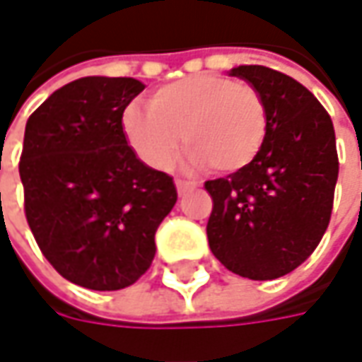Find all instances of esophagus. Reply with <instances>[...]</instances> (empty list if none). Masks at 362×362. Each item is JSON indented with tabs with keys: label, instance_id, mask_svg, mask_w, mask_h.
Segmentation results:
<instances>
[{
	"label": "esophagus",
	"instance_id": "obj_1",
	"mask_svg": "<svg viewBox=\"0 0 362 362\" xmlns=\"http://www.w3.org/2000/svg\"><path fill=\"white\" fill-rule=\"evenodd\" d=\"M175 185H177V193H179V195H185V193H189L191 189L197 187V183H195V181H183V179H177V181H175Z\"/></svg>",
	"mask_w": 362,
	"mask_h": 362
}]
</instances>
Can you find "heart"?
Returning <instances> with one entry per match:
<instances>
[{
    "label": "heart",
    "instance_id": "obj_1",
    "mask_svg": "<svg viewBox=\"0 0 362 362\" xmlns=\"http://www.w3.org/2000/svg\"><path fill=\"white\" fill-rule=\"evenodd\" d=\"M151 110L129 106L122 132L132 153L146 167L163 171L183 143L191 148L187 165H211L235 173L256 159L268 134V110L259 92L219 74H195L160 86Z\"/></svg>",
    "mask_w": 362,
    "mask_h": 362
}]
</instances>
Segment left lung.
<instances>
[{"mask_svg":"<svg viewBox=\"0 0 362 362\" xmlns=\"http://www.w3.org/2000/svg\"><path fill=\"white\" fill-rule=\"evenodd\" d=\"M230 76L264 98L268 134L247 167L205 183L214 199L207 240L233 274L276 280L296 270L328 228L339 177L334 127L294 78L266 66H238Z\"/></svg>","mask_w":362,"mask_h":362,"instance_id":"left-lung-1","label":"left lung"}]
</instances>
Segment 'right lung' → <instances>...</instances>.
Here are the masks:
<instances>
[{
  "mask_svg": "<svg viewBox=\"0 0 362 362\" xmlns=\"http://www.w3.org/2000/svg\"><path fill=\"white\" fill-rule=\"evenodd\" d=\"M134 78L86 76L28 119L20 159L25 217L42 254L72 284L120 290L155 257V231L177 202L173 179L124 139Z\"/></svg>",
  "mask_w": 362,
  "mask_h": 362,
  "instance_id": "obj_1",
  "label": "right lung"
}]
</instances>
